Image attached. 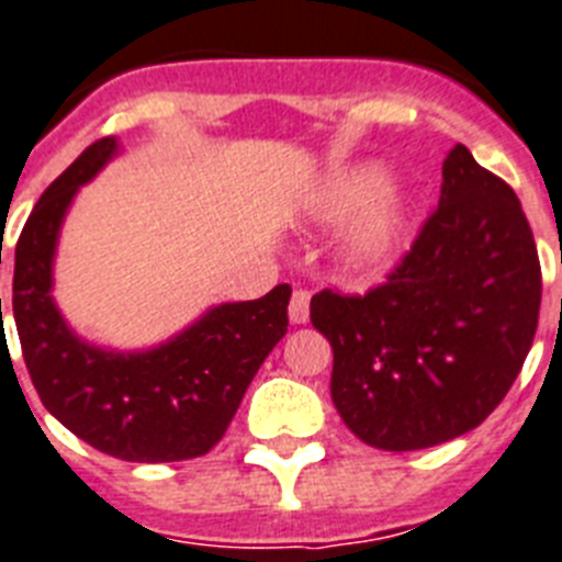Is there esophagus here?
Segmentation results:
<instances>
[{"instance_id": "1", "label": "esophagus", "mask_w": 562, "mask_h": 562, "mask_svg": "<svg viewBox=\"0 0 562 562\" xmlns=\"http://www.w3.org/2000/svg\"><path fill=\"white\" fill-rule=\"evenodd\" d=\"M308 300H312V294H308V291H303V289L291 294V303H289L291 323H305V321H308Z\"/></svg>"}]
</instances>
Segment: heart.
I'll return each instance as SVG.
<instances>
[{
    "label": "heart",
    "instance_id": "1",
    "mask_svg": "<svg viewBox=\"0 0 562 562\" xmlns=\"http://www.w3.org/2000/svg\"><path fill=\"white\" fill-rule=\"evenodd\" d=\"M390 176L381 164H355L326 176L305 202L308 222L349 227L340 236L337 259L349 277L372 280L395 262L409 227L407 193L386 190Z\"/></svg>",
    "mask_w": 562,
    "mask_h": 562
}]
</instances>
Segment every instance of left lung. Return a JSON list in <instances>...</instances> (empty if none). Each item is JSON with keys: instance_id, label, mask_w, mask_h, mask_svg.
Here are the masks:
<instances>
[{"instance_id": "obj_1", "label": "left lung", "mask_w": 562, "mask_h": 562, "mask_svg": "<svg viewBox=\"0 0 562 562\" xmlns=\"http://www.w3.org/2000/svg\"><path fill=\"white\" fill-rule=\"evenodd\" d=\"M540 296L517 193L456 144L439 210L390 282L367 296H312V326L335 352L331 401L344 424L395 453L471 432L517 381Z\"/></svg>"}]
</instances>
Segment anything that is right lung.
<instances>
[{"instance_id": "obj_1", "label": "right lung", "mask_w": 562, "mask_h": 562, "mask_svg": "<svg viewBox=\"0 0 562 562\" xmlns=\"http://www.w3.org/2000/svg\"><path fill=\"white\" fill-rule=\"evenodd\" d=\"M121 153L115 135L91 144L40 195L13 250V323L36 395L77 439L123 462H181L225 436L257 369L289 328L291 285L248 303L210 305L144 349H112L77 335L54 300L59 234L80 187Z\"/></svg>"}]
</instances>
